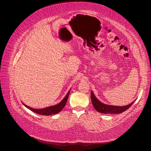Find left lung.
I'll return each instance as SVG.
<instances>
[{"label": "left lung", "mask_w": 151, "mask_h": 151, "mask_svg": "<svg viewBox=\"0 0 151 151\" xmlns=\"http://www.w3.org/2000/svg\"><path fill=\"white\" fill-rule=\"evenodd\" d=\"M91 101L93 106L94 109L100 113L104 114H120L123 113L124 111H126L130 107L133 103L134 102V100L132 103L125 106H111V105L105 104L98 100L97 98L94 96V94L93 91H91Z\"/></svg>", "instance_id": "1"}]
</instances>
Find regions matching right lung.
Returning a JSON list of instances; mask_svg holds the SVG:
<instances>
[{
    "label": "right lung",
    "instance_id": "1",
    "mask_svg": "<svg viewBox=\"0 0 151 151\" xmlns=\"http://www.w3.org/2000/svg\"><path fill=\"white\" fill-rule=\"evenodd\" d=\"M70 89L68 93L66 94L65 96L63 99V100L60 101V102L58 103L57 105H55V106H50L45 108H42V109H34L32 107H30L29 106H26L25 104H23V105L26 107H27V109H29L31 111H32L34 113H35L37 114H41V115H44V116H49V115H52V114H58L59 112H60L63 108L64 107V106H65L66 102L68 101V99L69 96V94L70 93Z\"/></svg>",
    "mask_w": 151,
    "mask_h": 151
}]
</instances>
